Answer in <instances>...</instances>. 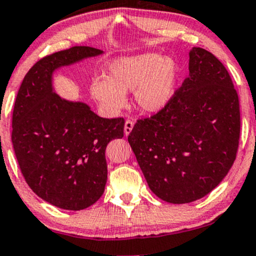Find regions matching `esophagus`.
I'll use <instances>...</instances> for the list:
<instances>
[{
  "instance_id": "34e87169",
  "label": "esophagus",
  "mask_w": 256,
  "mask_h": 256,
  "mask_svg": "<svg viewBox=\"0 0 256 256\" xmlns=\"http://www.w3.org/2000/svg\"><path fill=\"white\" fill-rule=\"evenodd\" d=\"M132 128H134V122L132 120H126L125 126H124V134L125 136H128L131 134Z\"/></svg>"
}]
</instances>
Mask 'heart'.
I'll use <instances>...</instances> for the list:
<instances>
[{
  "instance_id": "obj_1",
  "label": "heart",
  "mask_w": 256,
  "mask_h": 256,
  "mask_svg": "<svg viewBox=\"0 0 256 256\" xmlns=\"http://www.w3.org/2000/svg\"><path fill=\"white\" fill-rule=\"evenodd\" d=\"M178 76L180 67L172 58L158 53L124 56L110 64L106 79L93 80L90 93L106 110L116 112L125 106V93L134 90L142 111L157 113L174 96Z\"/></svg>"
}]
</instances>
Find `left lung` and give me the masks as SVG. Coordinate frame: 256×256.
<instances>
[{
  "mask_svg": "<svg viewBox=\"0 0 256 256\" xmlns=\"http://www.w3.org/2000/svg\"><path fill=\"white\" fill-rule=\"evenodd\" d=\"M240 122L228 70L214 54L194 47L189 76L166 108L138 119L128 139L151 192L183 204L208 195L230 170Z\"/></svg>",
  "mask_w": 256,
  "mask_h": 256,
  "instance_id": "obj_1",
  "label": "left lung"
}]
</instances>
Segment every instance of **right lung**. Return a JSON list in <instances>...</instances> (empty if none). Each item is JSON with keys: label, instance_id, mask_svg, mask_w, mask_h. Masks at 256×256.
Segmentation results:
<instances>
[{"label": "right lung", "instance_id": "add662e5", "mask_svg": "<svg viewBox=\"0 0 256 256\" xmlns=\"http://www.w3.org/2000/svg\"><path fill=\"white\" fill-rule=\"evenodd\" d=\"M100 54L76 46L42 58L16 96L12 142L21 172L38 197L61 209H86L102 197L106 146L124 137V118L99 117L85 102H68L53 90L54 70Z\"/></svg>", "mask_w": 256, "mask_h": 256}]
</instances>
